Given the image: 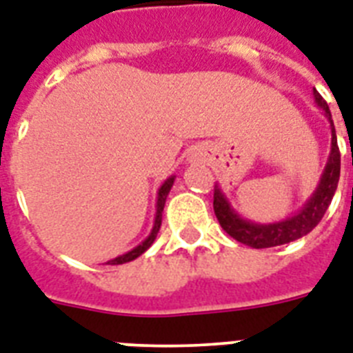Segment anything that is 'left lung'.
Masks as SVG:
<instances>
[{"instance_id":"left-lung-1","label":"left lung","mask_w":353,"mask_h":353,"mask_svg":"<svg viewBox=\"0 0 353 353\" xmlns=\"http://www.w3.org/2000/svg\"><path fill=\"white\" fill-rule=\"evenodd\" d=\"M314 99H316L317 107L323 108V114L326 116L332 128L330 156H328L325 170L321 174L319 185L316 186V190L310 196V199L305 203V206L297 210L294 216L286 217L283 221L268 223V225L248 221V219L239 216L228 203L221 186H214V212H216L217 221L223 226V230L230 237H234L236 241L252 246V248H270V246L296 241L299 237L310 234L319 225L326 208L330 206L332 197L337 190V183H339L341 154L339 147H337V136H335L330 108L316 88H314Z\"/></svg>"}]
</instances>
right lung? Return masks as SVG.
I'll return each instance as SVG.
<instances>
[{"label": "right lung", "instance_id": "obj_1", "mask_svg": "<svg viewBox=\"0 0 353 353\" xmlns=\"http://www.w3.org/2000/svg\"><path fill=\"white\" fill-rule=\"evenodd\" d=\"M174 179H176V176H170L167 179V181H165L161 186H159V190H157L156 219H154V226H152V230H150V234H148L147 239H145V241H143V243H139V245H137L136 248H132L130 252H127V254H123V256H117L116 259L108 261V265H123V263L134 261V259H136V257L141 256L143 252H147L148 248H150V245H152V243H154V239H156V237H157V232H159V228H161L163 208H165V201H167L168 192H170L172 185H174Z\"/></svg>", "mask_w": 353, "mask_h": 353}]
</instances>
